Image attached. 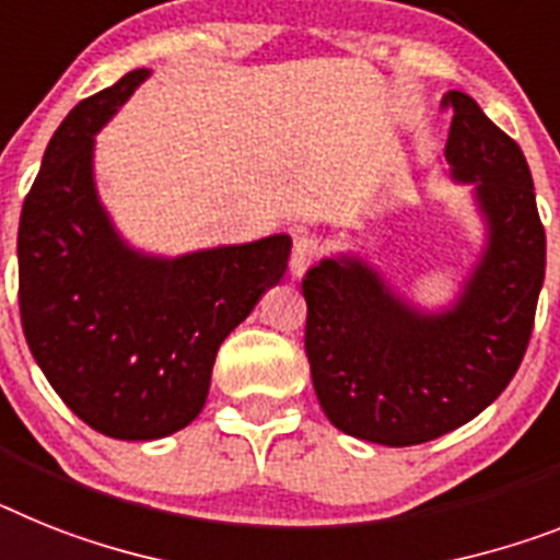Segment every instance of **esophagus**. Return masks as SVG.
<instances>
[{
  "label": "esophagus",
  "mask_w": 560,
  "mask_h": 560,
  "mask_svg": "<svg viewBox=\"0 0 560 560\" xmlns=\"http://www.w3.org/2000/svg\"><path fill=\"white\" fill-rule=\"evenodd\" d=\"M322 253H324L322 238L307 236V233L295 236L293 256H290V270H293V276H302L310 265H316L318 258H322Z\"/></svg>",
  "instance_id": "34e87169"
}]
</instances>
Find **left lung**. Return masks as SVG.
I'll list each match as a JSON object with an SVG mask.
<instances>
[{
  "label": "left lung",
  "mask_w": 560,
  "mask_h": 560,
  "mask_svg": "<svg viewBox=\"0 0 560 560\" xmlns=\"http://www.w3.org/2000/svg\"><path fill=\"white\" fill-rule=\"evenodd\" d=\"M444 156L472 185L487 247L453 307L404 302L359 256L322 258L302 281L310 375L324 416L347 435L412 447L467 424L512 382L533 336L547 236L529 164L476 98L450 91Z\"/></svg>",
  "instance_id": "left-lung-1"
}]
</instances>
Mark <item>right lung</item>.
Wrapping results in <instances>:
<instances>
[{"label":"right lung","instance_id":"add662e5","mask_svg":"<svg viewBox=\"0 0 560 560\" xmlns=\"http://www.w3.org/2000/svg\"><path fill=\"white\" fill-rule=\"evenodd\" d=\"M150 77L79 102L50 139L19 219V313L33 359L102 435L153 441L208 401L215 352L288 270V233L176 258L133 250L93 182V136Z\"/></svg>","mask_w":560,"mask_h":560}]
</instances>
